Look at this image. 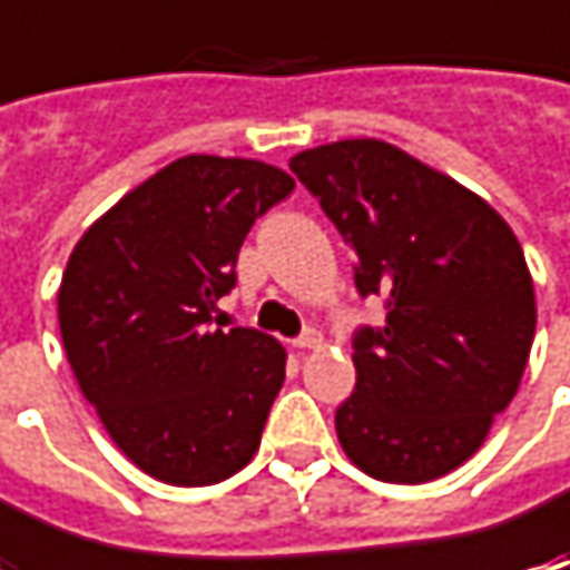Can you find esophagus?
Returning <instances> with one entry per match:
<instances>
[{
  "mask_svg": "<svg viewBox=\"0 0 570 570\" xmlns=\"http://www.w3.org/2000/svg\"><path fill=\"white\" fill-rule=\"evenodd\" d=\"M320 342H323V340H320L317 330H304V333H301L297 340H292V345L304 352V348H320Z\"/></svg>",
  "mask_w": 570,
  "mask_h": 570,
  "instance_id": "esophagus-1",
  "label": "esophagus"
}]
</instances>
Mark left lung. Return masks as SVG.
Returning a JSON list of instances; mask_svg holds the SVG:
<instances>
[{"mask_svg": "<svg viewBox=\"0 0 570 570\" xmlns=\"http://www.w3.org/2000/svg\"><path fill=\"white\" fill-rule=\"evenodd\" d=\"M288 167L355 250L358 295L386 304V323L352 340L342 450L381 482L448 475L482 448L530 358L537 297L520 240L485 199L396 145L345 139Z\"/></svg>", "mask_w": 570, "mask_h": 570, "instance_id": "left-lung-1", "label": "left lung"}]
</instances>
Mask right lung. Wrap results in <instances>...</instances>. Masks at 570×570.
<instances>
[{"label": "right lung", "instance_id": "1", "mask_svg": "<svg viewBox=\"0 0 570 570\" xmlns=\"http://www.w3.org/2000/svg\"><path fill=\"white\" fill-rule=\"evenodd\" d=\"M295 189L273 165L187 155L81 234L59 285V333L114 444L167 485H215L259 448L285 348L212 330L253 222Z\"/></svg>", "mask_w": 570, "mask_h": 570}]
</instances>
